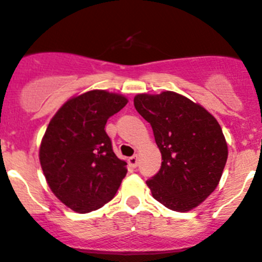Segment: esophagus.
Listing matches in <instances>:
<instances>
[{
    "mask_svg": "<svg viewBox=\"0 0 262 262\" xmlns=\"http://www.w3.org/2000/svg\"><path fill=\"white\" fill-rule=\"evenodd\" d=\"M128 163H129V166H130V167L136 168L137 166H138V157H137V156L130 157V158L128 159Z\"/></svg>",
    "mask_w": 262,
    "mask_h": 262,
    "instance_id": "34e87169",
    "label": "esophagus"
}]
</instances>
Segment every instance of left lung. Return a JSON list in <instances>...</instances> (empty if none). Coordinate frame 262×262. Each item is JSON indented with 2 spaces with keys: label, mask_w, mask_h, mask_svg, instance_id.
I'll use <instances>...</instances> for the list:
<instances>
[{
  "label": "left lung",
  "mask_w": 262,
  "mask_h": 262,
  "mask_svg": "<svg viewBox=\"0 0 262 262\" xmlns=\"http://www.w3.org/2000/svg\"><path fill=\"white\" fill-rule=\"evenodd\" d=\"M137 112L152 125L162 166L147 181L167 208L191 211L216 189L227 161V143L213 115L174 92L138 94Z\"/></svg>",
  "instance_id": "obj_1"
}]
</instances>
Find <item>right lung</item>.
<instances>
[{"label":"right lung","mask_w":262,"mask_h":262,"mask_svg":"<svg viewBox=\"0 0 262 262\" xmlns=\"http://www.w3.org/2000/svg\"><path fill=\"white\" fill-rule=\"evenodd\" d=\"M128 103L125 96L92 90L71 98L49 123L40 163L54 194L79 213L95 211L117 193L126 163L113 152L106 120Z\"/></svg>","instance_id":"right-lung-1"}]
</instances>
